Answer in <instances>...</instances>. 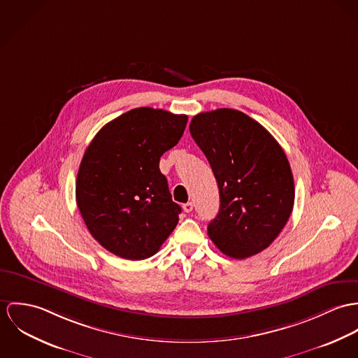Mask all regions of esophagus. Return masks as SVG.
<instances>
[{
  "label": "esophagus",
  "mask_w": 358,
  "mask_h": 358,
  "mask_svg": "<svg viewBox=\"0 0 358 358\" xmlns=\"http://www.w3.org/2000/svg\"><path fill=\"white\" fill-rule=\"evenodd\" d=\"M182 208H184L185 213H191V211L194 210V203H192V201H188V203L182 204Z\"/></svg>",
  "instance_id": "obj_1"
}]
</instances>
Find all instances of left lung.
I'll use <instances>...</instances> for the list:
<instances>
[{
	"mask_svg": "<svg viewBox=\"0 0 358 358\" xmlns=\"http://www.w3.org/2000/svg\"><path fill=\"white\" fill-rule=\"evenodd\" d=\"M189 131L220 189L208 236L228 257L258 254L278 238L294 207V177L282 148L262 124L232 108L195 115Z\"/></svg>",
	"mask_w": 358,
	"mask_h": 358,
	"instance_id": "left-lung-1",
	"label": "left lung"
}]
</instances>
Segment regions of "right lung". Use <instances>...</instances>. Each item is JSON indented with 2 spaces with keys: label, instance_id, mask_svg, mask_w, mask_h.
<instances>
[{
  "label": "right lung",
  "instance_id": "1",
  "mask_svg": "<svg viewBox=\"0 0 358 358\" xmlns=\"http://www.w3.org/2000/svg\"><path fill=\"white\" fill-rule=\"evenodd\" d=\"M187 115L141 107L108 122L80 162L76 198L80 215L106 250L138 261L159 251L181 207L171 200L160 157L181 138Z\"/></svg>",
  "mask_w": 358,
  "mask_h": 358
}]
</instances>
